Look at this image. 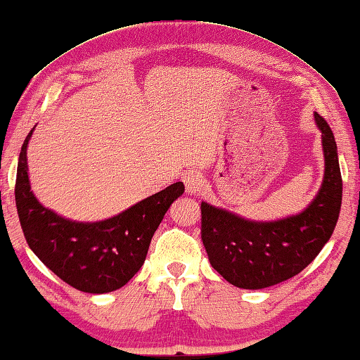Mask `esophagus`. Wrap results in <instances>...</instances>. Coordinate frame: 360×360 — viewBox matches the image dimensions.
<instances>
[{"instance_id":"1","label":"esophagus","mask_w":360,"mask_h":360,"mask_svg":"<svg viewBox=\"0 0 360 360\" xmlns=\"http://www.w3.org/2000/svg\"><path fill=\"white\" fill-rule=\"evenodd\" d=\"M182 182H184L186 191L189 193H202L205 189V181L198 171H189L182 176Z\"/></svg>"}]
</instances>
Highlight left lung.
Returning a JSON list of instances; mask_svg holds the SVG:
<instances>
[{
    "label": "left lung",
    "mask_w": 360,
    "mask_h": 360,
    "mask_svg": "<svg viewBox=\"0 0 360 360\" xmlns=\"http://www.w3.org/2000/svg\"><path fill=\"white\" fill-rule=\"evenodd\" d=\"M322 133L325 173L311 205L277 221H250L202 202V240L213 269L245 290H259L295 277L321 253L335 231L343 181L335 136L314 113Z\"/></svg>",
    "instance_id": "obj_1"
}]
</instances>
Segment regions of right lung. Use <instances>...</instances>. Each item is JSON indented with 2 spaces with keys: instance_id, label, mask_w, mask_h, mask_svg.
<instances>
[{
  "instance_id": "obj_1",
  "label": "right lung",
  "mask_w": 360,
  "mask_h": 360,
  "mask_svg": "<svg viewBox=\"0 0 360 360\" xmlns=\"http://www.w3.org/2000/svg\"><path fill=\"white\" fill-rule=\"evenodd\" d=\"M33 129L22 146L15 179V207L28 247L79 292L108 293L122 288L144 264L153 233L169 205L182 195L184 184L174 182L104 221L62 218L43 207L32 192L27 147Z\"/></svg>"
}]
</instances>
